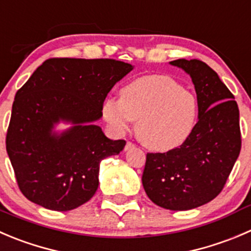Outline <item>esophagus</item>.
I'll return each mask as SVG.
<instances>
[{
    "instance_id": "esophagus-1",
    "label": "esophagus",
    "mask_w": 251,
    "mask_h": 251,
    "mask_svg": "<svg viewBox=\"0 0 251 251\" xmlns=\"http://www.w3.org/2000/svg\"><path fill=\"white\" fill-rule=\"evenodd\" d=\"M133 147H135V145H133L132 142H127L125 146V151H130L131 148H133Z\"/></svg>"
}]
</instances>
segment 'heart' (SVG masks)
Instances as JSON below:
<instances>
[{
  "instance_id": "b5f03b06",
  "label": "heart",
  "mask_w": 251,
  "mask_h": 251,
  "mask_svg": "<svg viewBox=\"0 0 251 251\" xmlns=\"http://www.w3.org/2000/svg\"><path fill=\"white\" fill-rule=\"evenodd\" d=\"M101 116L116 135H124L136 120L138 140L154 151H170L193 136L200 119L195 94L173 78L160 75L143 76L120 89V99L108 98Z\"/></svg>"
}]
</instances>
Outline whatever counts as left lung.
Wrapping results in <instances>:
<instances>
[{
    "label": "left lung",
    "mask_w": 251,
    "mask_h": 251,
    "mask_svg": "<svg viewBox=\"0 0 251 251\" xmlns=\"http://www.w3.org/2000/svg\"><path fill=\"white\" fill-rule=\"evenodd\" d=\"M191 77L200 104L198 127L180 147L147 153L142 185L152 202L186 211L222 191L240 153L239 109L218 75L200 60L170 61Z\"/></svg>",
    "instance_id": "obj_1"
}]
</instances>
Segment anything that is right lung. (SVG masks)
<instances>
[{"mask_svg": "<svg viewBox=\"0 0 251 251\" xmlns=\"http://www.w3.org/2000/svg\"><path fill=\"white\" fill-rule=\"evenodd\" d=\"M132 70L110 58H50L17 92L6 150L29 201L71 211L93 198L100 162L126 145L106 137L96 121L109 92ZM60 122L70 127L56 131Z\"/></svg>", "mask_w": 251, "mask_h": 251, "instance_id": "obj_1", "label": "right lung"}]
</instances>
